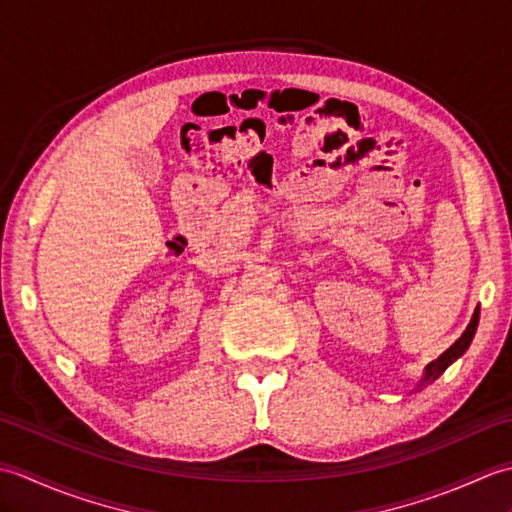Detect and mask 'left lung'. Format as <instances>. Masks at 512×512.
I'll return each instance as SVG.
<instances>
[{
  "instance_id": "8db88e82",
  "label": "left lung",
  "mask_w": 512,
  "mask_h": 512,
  "mask_svg": "<svg viewBox=\"0 0 512 512\" xmlns=\"http://www.w3.org/2000/svg\"><path fill=\"white\" fill-rule=\"evenodd\" d=\"M477 323H480V306L475 308V312H473V317H471V323L466 325V330L462 332V336L458 341H455L447 352L444 354H440L436 361H431L427 367H424V376L420 378V383H418V389L420 387H424L427 383H433V380H436L444 369H447L453 361H458V358L469 350V345H471V341H473V336H475V330H477Z\"/></svg>"
}]
</instances>
